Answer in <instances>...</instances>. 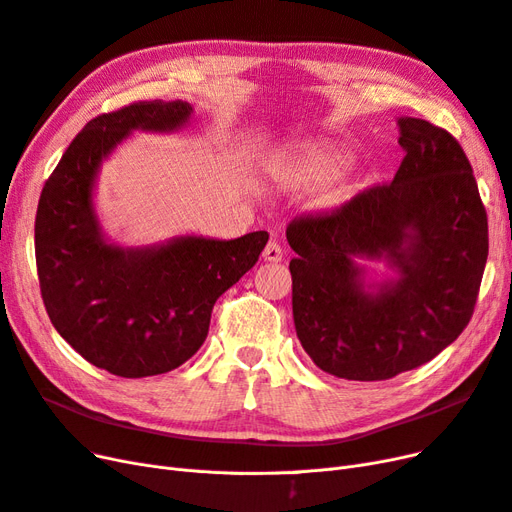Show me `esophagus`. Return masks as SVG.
Segmentation results:
<instances>
[{"instance_id": "34e87169", "label": "esophagus", "mask_w": 512, "mask_h": 512, "mask_svg": "<svg viewBox=\"0 0 512 512\" xmlns=\"http://www.w3.org/2000/svg\"><path fill=\"white\" fill-rule=\"evenodd\" d=\"M263 259L270 261V263H278L282 261V246L276 240H270L266 244V249H263Z\"/></svg>"}]
</instances>
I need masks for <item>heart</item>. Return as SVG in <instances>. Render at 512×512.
<instances>
[{"label": "heart", "instance_id": "heart-1", "mask_svg": "<svg viewBox=\"0 0 512 512\" xmlns=\"http://www.w3.org/2000/svg\"><path fill=\"white\" fill-rule=\"evenodd\" d=\"M346 162L348 156L339 149H310L274 162L272 175L289 185H316L337 177Z\"/></svg>", "mask_w": 512, "mask_h": 512}]
</instances>
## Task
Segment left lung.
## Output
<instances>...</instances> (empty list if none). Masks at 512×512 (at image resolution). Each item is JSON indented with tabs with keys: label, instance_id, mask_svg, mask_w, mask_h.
Listing matches in <instances>:
<instances>
[{
	"label": "left lung",
	"instance_id": "obj_1",
	"mask_svg": "<svg viewBox=\"0 0 512 512\" xmlns=\"http://www.w3.org/2000/svg\"><path fill=\"white\" fill-rule=\"evenodd\" d=\"M396 124L405 158L390 183L287 227L297 337L344 380H390L456 342L487 261V213L464 149L426 120ZM367 260L395 276L367 281Z\"/></svg>",
	"mask_w": 512,
	"mask_h": 512
}]
</instances>
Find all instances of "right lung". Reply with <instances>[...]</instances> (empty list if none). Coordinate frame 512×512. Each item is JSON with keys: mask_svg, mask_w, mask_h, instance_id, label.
<instances>
[{"mask_svg": "<svg viewBox=\"0 0 512 512\" xmlns=\"http://www.w3.org/2000/svg\"><path fill=\"white\" fill-rule=\"evenodd\" d=\"M192 113L185 101H139L90 120L37 204L35 261L46 312L75 352L113 375H158L192 358L215 301L255 266L270 238L177 236L135 249L105 238L92 202L103 160L132 130L175 132Z\"/></svg>", "mask_w": 512, "mask_h": 512, "instance_id": "obj_1", "label": "right lung"}]
</instances>
